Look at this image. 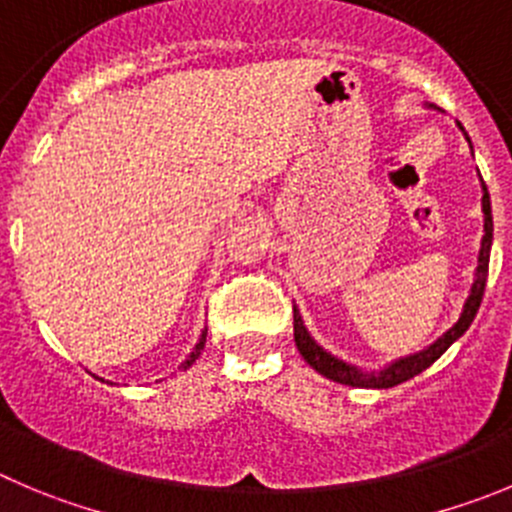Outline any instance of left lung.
<instances>
[{
	"mask_svg": "<svg viewBox=\"0 0 512 512\" xmlns=\"http://www.w3.org/2000/svg\"><path fill=\"white\" fill-rule=\"evenodd\" d=\"M457 126H460V131L465 133L467 143L472 146L470 136H467V131L462 128V123H457ZM482 214H485V224H482V232L485 234H482L480 252H477L475 280H472L470 293H467L465 305H462L460 318H457V323L450 328V331L442 333L437 341L429 343V346L422 348V351L396 358V361L386 364L384 369L364 371V369H358V366L348 364V361H343V358L333 356L331 351H326L321 343L315 341V338L308 333V328H305L298 305H293V333H295V346H298L300 356H303L305 361L318 371V374L326 376V379L336 381V384L358 386V389H391V386L404 384V381L414 379V376L422 374L424 369H429V366H432L434 361H437V358L442 356V353L447 351V348H450L452 343L467 331V328H470V323L475 321L477 308H480L482 303V293H485L487 265H490V247H493V209H490V194H487L485 181H482Z\"/></svg>",
	"mask_w": 512,
	"mask_h": 512,
	"instance_id": "1",
	"label": "left lung"
}]
</instances>
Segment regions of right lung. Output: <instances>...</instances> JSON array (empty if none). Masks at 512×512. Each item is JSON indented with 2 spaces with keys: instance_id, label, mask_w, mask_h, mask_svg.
I'll use <instances>...</instances> for the list:
<instances>
[{
  "instance_id": "obj_1",
  "label": "right lung",
  "mask_w": 512,
  "mask_h": 512,
  "mask_svg": "<svg viewBox=\"0 0 512 512\" xmlns=\"http://www.w3.org/2000/svg\"><path fill=\"white\" fill-rule=\"evenodd\" d=\"M204 343H207V328H204V331H202V336H199V341H197V346H194V351H191L189 356H186V361H184V364L179 366L181 371H186V369H189L191 364H194V361H197V358H199V353H202V348H204ZM100 381H103V379H100Z\"/></svg>"
}]
</instances>
